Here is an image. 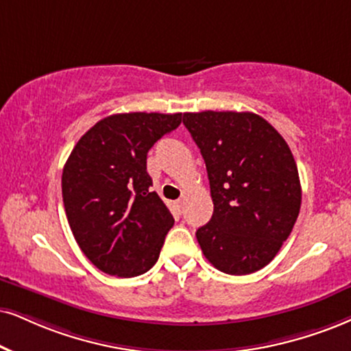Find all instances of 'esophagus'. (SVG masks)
<instances>
[{"instance_id":"esophagus-1","label":"esophagus","mask_w":351,"mask_h":351,"mask_svg":"<svg viewBox=\"0 0 351 351\" xmlns=\"http://www.w3.org/2000/svg\"><path fill=\"white\" fill-rule=\"evenodd\" d=\"M177 208H179L180 211L184 210V200H179V202H177Z\"/></svg>"}]
</instances>
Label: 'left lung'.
<instances>
[{
    "instance_id": "8db88e82",
    "label": "left lung",
    "mask_w": 351,
    "mask_h": 351,
    "mask_svg": "<svg viewBox=\"0 0 351 351\" xmlns=\"http://www.w3.org/2000/svg\"><path fill=\"white\" fill-rule=\"evenodd\" d=\"M184 125L205 159L215 205L197 231L202 252L224 274H254L274 261L300 215L291 149L252 112H187Z\"/></svg>"
}]
</instances>
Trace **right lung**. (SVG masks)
Here are the masks:
<instances>
[{
	"label": "right lung",
	"instance_id": "obj_1",
	"mask_svg": "<svg viewBox=\"0 0 351 351\" xmlns=\"http://www.w3.org/2000/svg\"><path fill=\"white\" fill-rule=\"evenodd\" d=\"M182 122V114L130 112L99 120L63 167L62 193L73 236L104 274L132 278L158 262L174 224L149 187L151 146Z\"/></svg>",
	"mask_w": 351,
	"mask_h": 351
}]
</instances>
